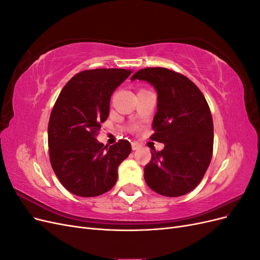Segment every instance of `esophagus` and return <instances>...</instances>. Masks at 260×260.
Here are the masks:
<instances>
[{
  "label": "esophagus",
  "mask_w": 260,
  "mask_h": 260,
  "mask_svg": "<svg viewBox=\"0 0 260 260\" xmlns=\"http://www.w3.org/2000/svg\"><path fill=\"white\" fill-rule=\"evenodd\" d=\"M131 147H132L133 151H137V149H139L141 147V145L138 142H132L131 143Z\"/></svg>",
  "instance_id": "obj_1"
}]
</instances>
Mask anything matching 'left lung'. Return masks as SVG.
Masks as SVG:
<instances>
[{
	"label": "left lung",
	"mask_w": 260,
	"mask_h": 260,
	"mask_svg": "<svg viewBox=\"0 0 260 260\" xmlns=\"http://www.w3.org/2000/svg\"><path fill=\"white\" fill-rule=\"evenodd\" d=\"M136 79L157 91L151 140L165 144L160 152L153 149L145 182L168 198L184 195L199 185L211 160L214 123L206 99L188 78L167 68L141 69L131 77Z\"/></svg>",
	"instance_id": "left-lung-1"
}]
</instances>
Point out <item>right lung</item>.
I'll use <instances>...</instances> for the list:
<instances>
[{
	"label": "right lung",
	"instance_id": "obj_1",
	"mask_svg": "<svg viewBox=\"0 0 260 260\" xmlns=\"http://www.w3.org/2000/svg\"><path fill=\"white\" fill-rule=\"evenodd\" d=\"M131 73L117 68L80 72L55 102L48 128L50 161L60 183L75 195L94 198L111 190L118 166L131 153L127 140L109 147L96 140L113 92Z\"/></svg>",
	"mask_w": 260,
	"mask_h": 260
}]
</instances>
